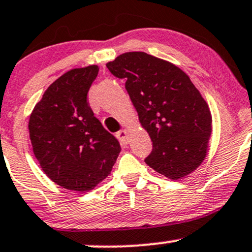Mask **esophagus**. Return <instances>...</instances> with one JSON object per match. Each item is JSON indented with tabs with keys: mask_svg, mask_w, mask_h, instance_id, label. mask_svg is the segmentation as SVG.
<instances>
[{
	"mask_svg": "<svg viewBox=\"0 0 252 252\" xmlns=\"http://www.w3.org/2000/svg\"><path fill=\"white\" fill-rule=\"evenodd\" d=\"M117 137L118 140L121 141L123 145H128L129 142V130H126V129H123V130L118 131L117 132Z\"/></svg>",
	"mask_w": 252,
	"mask_h": 252,
	"instance_id": "1",
	"label": "esophagus"
}]
</instances>
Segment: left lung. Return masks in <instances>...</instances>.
Masks as SVG:
<instances>
[{"label": "left lung", "instance_id": "left-lung-1", "mask_svg": "<svg viewBox=\"0 0 252 252\" xmlns=\"http://www.w3.org/2000/svg\"><path fill=\"white\" fill-rule=\"evenodd\" d=\"M106 67L126 79L141 126L153 142L146 164L173 181L193 172L208 153L212 113L190 77L173 63L141 51L122 54Z\"/></svg>", "mask_w": 252, "mask_h": 252}]
</instances>
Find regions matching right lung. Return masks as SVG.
Returning a JSON list of instances; mask_svg holds the SVG:
<instances>
[{"label": "right lung", "mask_w": 252, "mask_h": 252, "mask_svg": "<svg viewBox=\"0 0 252 252\" xmlns=\"http://www.w3.org/2000/svg\"><path fill=\"white\" fill-rule=\"evenodd\" d=\"M95 64L60 76L30 116L33 153L46 176L70 191H91L111 173L121 152L117 139L94 117L87 93Z\"/></svg>", "instance_id": "obj_1"}]
</instances>
